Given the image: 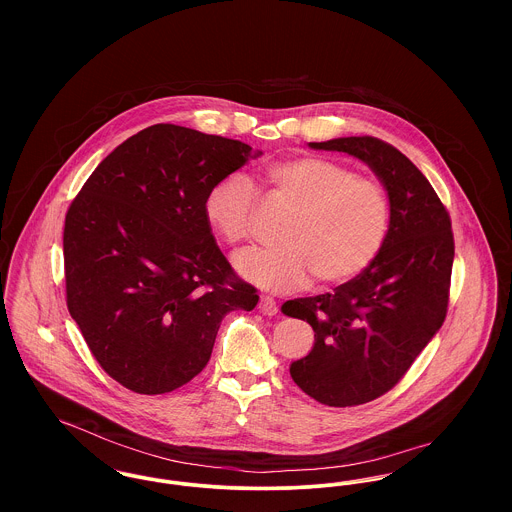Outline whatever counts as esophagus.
Wrapping results in <instances>:
<instances>
[{
	"label": "esophagus",
	"mask_w": 512,
	"mask_h": 512,
	"mask_svg": "<svg viewBox=\"0 0 512 512\" xmlns=\"http://www.w3.org/2000/svg\"><path fill=\"white\" fill-rule=\"evenodd\" d=\"M258 307H260V311H262L264 315H268V317H274V315L278 313V303H276V299L270 297V295H262Z\"/></svg>",
	"instance_id": "1"
}]
</instances>
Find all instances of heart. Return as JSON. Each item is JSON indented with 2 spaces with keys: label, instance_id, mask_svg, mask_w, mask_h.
<instances>
[{
  "label": "heart",
  "instance_id": "obj_1",
  "mask_svg": "<svg viewBox=\"0 0 512 512\" xmlns=\"http://www.w3.org/2000/svg\"><path fill=\"white\" fill-rule=\"evenodd\" d=\"M270 193L292 207L278 228L280 244L246 250L234 266L248 282L288 292L313 276L321 286L353 280L380 254L390 207L382 185L327 157H292L264 167ZM256 189L242 173L217 181L205 197V217L230 246L252 234Z\"/></svg>",
  "mask_w": 512,
  "mask_h": 512
}]
</instances>
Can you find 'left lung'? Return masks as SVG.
<instances>
[{"mask_svg": "<svg viewBox=\"0 0 512 512\" xmlns=\"http://www.w3.org/2000/svg\"><path fill=\"white\" fill-rule=\"evenodd\" d=\"M311 149L366 163L386 189L384 246L357 278L333 293L290 299L282 311L307 321L315 343L290 366L293 382L321 404L345 408L388 392L445 319L453 266L451 220L424 173L378 138H335Z\"/></svg>", "mask_w": 512, "mask_h": 512, "instance_id": "left-lung-1", "label": "left lung"}]
</instances>
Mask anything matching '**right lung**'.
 I'll list each match as a JSON object with an SVG mask.
<instances>
[{
	"mask_svg": "<svg viewBox=\"0 0 512 512\" xmlns=\"http://www.w3.org/2000/svg\"><path fill=\"white\" fill-rule=\"evenodd\" d=\"M262 155L248 144L155 124L116 147L76 195L63 234L67 305L116 382L165 394L211 359L220 321L256 288L220 252L205 197Z\"/></svg>",
	"mask_w": 512,
	"mask_h": 512,
	"instance_id": "obj_1",
	"label": "right lung"
}]
</instances>
